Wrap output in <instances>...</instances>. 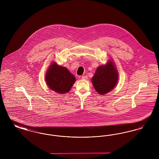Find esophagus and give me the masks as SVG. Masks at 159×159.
<instances>
[{
	"instance_id": "obj_1",
	"label": "esophagus",
	"mask_w": 159,
	"mask_h": 159,
	"mask_svg": "<svg viewBox=\"0 0 159 159\" xmlns=\"http://www.w3.org/2000/svg\"><path fill=\"white\" fill-rule=\"evenodd\" d=\"M82 79H83V80H87V79H88V76H82Z\"/></svg>"
}]
</instances>
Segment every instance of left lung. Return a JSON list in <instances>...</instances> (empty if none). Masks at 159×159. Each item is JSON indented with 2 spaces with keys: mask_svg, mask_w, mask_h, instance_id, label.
<instances>
[{
  "mask_svg": "<svg viewBox=\"0 0 159 159\" xmlns=\"http://www.w3.org/2000/svg\"><path fill=\"white\" fill-rule=\"evenodd\" d=\"M118 71L113 61H108L106 65L99 66L92 78V83L97 92L104 95L112 91L116 86Z\"/></svg>",
  "mask_w": 159,
  "mask_h": 159,
  "instance_id": "left-lung-1",
  "label": "left lung"
}]
</instances>
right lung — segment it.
Here are the masks:
<instances>
[{"mask_svg":"<svg viewBox=\"0 0 159 159\" xmlns=\"http://www.w3.org/2000/svg\"><path fill=\"white\" fill-rule=\"evenodd\" d=\"M45 81L50 89L61 94L68 93L76 82V78L68 69L52 62L46 71Z\"/></svg>","mask_w":159,"mask_h":159,"instance_id":"1","label":"right lung"}]
</instances>
